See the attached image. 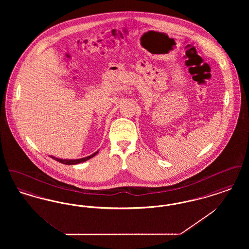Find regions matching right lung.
<instances>
[{
	"label": "right lung",
	"instance_id": "right-lung-1",
	"mask_svg": "<svg viewBox=\"0 0 249 249\" xmlns=\"http://www.w3.org/2000/svg\"><path fill=\"white\" fill-rule=\"evenodd\" d=\"M97 153H98V151L95 152V153H93L92 155H90V156H89V157H86V158H83V159H78V160H61V159L55 158V157H52V156H50V157H51L53 160L59 161L60 163H63V164H66V165H74V164L81 163V162H84V161H86V160H88L93 158Z\"/></svg>",
	"mask_w": 249,
	"mask_h": 249
}]
</instances>
